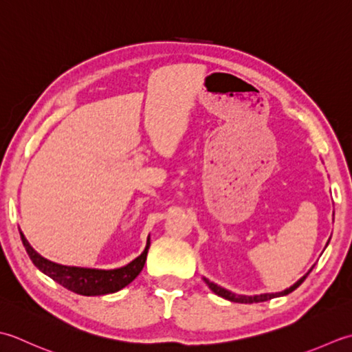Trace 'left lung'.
<instances>
[{"label": "left lung", "mask_w": 352, "mask_h": 352, "mask_svg": "<svg viewBox=\"0 0 352 352\" xmlns=\"http://www.w3.org/2000/svg\"><path fill=\"white\" fill-rule=\"evenodd\" d=\"M310 272H311V269H310ZM310 272H308V274H310ZM308 274H307V275H304L302 278H300L296 284H293V285L290 287V289H287V290H284V292H279V293H264V295H258V296H243V295H234V293L228 292V290H225V289H221V287L216 285L214 283H210V281H208V279H205V283L208 284V287H210V289H211L214 293H216V295H219V296H221V298H225V299H228V300H232V302L252 304V302H264V300H269V299H274V298H278V296L289 295V293H292L293 290L298 289V287L305 281V278L308 276Z\"/></svg>", "instance_id": "obj_1"}]
</instances>
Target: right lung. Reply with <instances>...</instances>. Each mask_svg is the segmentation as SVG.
<instances>
[{
  "mask_svg": "<svg viewBox=\"0 0 352 352\" xmlns=\"http://www.w3.org/2000/svg\"><path fill=\"white\" fill-rule=\"evenodd\" d=\"M21 240L27 250L28 256L33 264L41 272L60 284L65 289L83 296H100L107 293H116L123 289L127 284H131L133 279L140 275V272L144 267L147 252L150 248V240H147V246L138 258H135L127 266L113 269V270H98V269H83V267H68L62 264H56L45 260L36 250L28 245L24 234L21 232Z\"/></svg>",
  "mask_w": 352,
  "mask_h": 352,
  "instance_id": "right-lung-1",
  "label": "right lung"
}]
</instances>
